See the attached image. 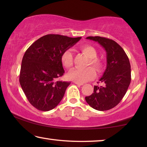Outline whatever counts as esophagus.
I'll use <instances>...</instances> for the list:
<instances>
[{"instance_id":"obj_1","label":"esophagus","mask_w":147,"mask_h":147,"mask_svg":"<svg viewBox=\"0 0 147 147\" xmlns=\"http://www.w3.org/2000/svg\"><path fill=\"white\" fill-rule=\"evenodd\" d=\"M74 83L78 86H82L84 84L82 83H80V82H76V81H74Z\"/></svg>"}]
</instances>
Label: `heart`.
<instances>
[{"label": "heart", "mask_w": 147, "mask_h": 147, "mask_svg": "<svg viewBox=\"0 0 147 147\" xmlns=\"http://www.w3.org/2000/svg\"><path fill=\"white\" fill-rule=\"evenodd\" d=\"M80 50L84 54L88 56L90 59L88 63V65H91L96 71L100 72L103 67V63L100 59L96 58L97 52L93 47L88 45H86L80 47ZM61 62L66 68L70 69L73 65V55L71 51H65L61 56ZM91 67H88L84 69H74L69 73L68 76L69 78L83 83L93 79L96 76L95 71Z\"/></svg>", "instance_id": "obj_1"}]
</instances>
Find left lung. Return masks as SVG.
<instances>
[{
  "label": "left lung",
  "instance_id": "obj_1",
  "mask_svg": "<svg viewBox=\"0 0 147 147\" xmlns=\"http://www.w3.org/2000/svg\"><path fill=\"white\" fill-rule=\"evenodd\" d=\"M86 39L98 42L105 49L107 65L99 80L104 86H94L93 93L85 99L94 109L108 110L120 102L130 86V61L123 49L112 39L100 36H89Z\"/></svg>",
  "mask_w": 147,
  "mask_h": 147
}]
</instances>
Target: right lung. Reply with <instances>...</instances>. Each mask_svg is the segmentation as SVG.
Listing matches in <instances>:
<instances>
[{
    "label": "right lung",
    "instance_id": "1",
    "mask_svg": "<svg viewBox=\"0 0 147 147\" xmlns=\"http://www.w3.org/2000/svg\"><path fill=\"white\" fill-rule=\"evenodd\" d=\"M82 38L48 34L32 43L22 59L19 82L34 108L49 111L63 98L70 82L57 80L65 73L61 56Z\"/></svg>",
    "mask_w": 147,
    "mask_h": 147
}]
</instances>
